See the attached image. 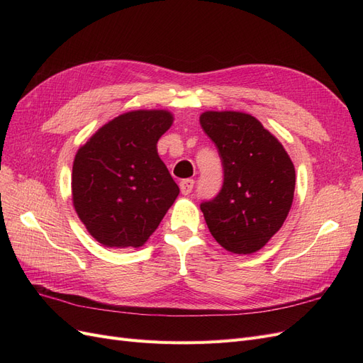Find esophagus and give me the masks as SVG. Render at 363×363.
<instances>
[{"label":"esophagus","mask_w":363,"mask_h":363,"mask_svg":"<svg viewBox=\"0 0 363 363\" xmlns=\"http://www.w3.org/2000/svg\"><path fill=\"white\" fill-rule=\"evenodd\" d=\"M194 180H191V179H186V180H182L180 182V191H182V194L183 195H189L191 192H192V189H194Z\"/></svg>","instance_id":"obj_1"}]
</instances>
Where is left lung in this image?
<instances>
[{
	"label": "left lung",
	"instance_id": "obj_1",
	"mask_svg": "<svg viewBox=\"0 0 363 363\" xmlns=\"http://www.w3.org/2000/svg\"><path fill=\"white\" fill-rule=\"evenodd\" d=\"M200 124L224 168L221 192L200 206L208 232L227 251L252 255L279 232L291 211L294 163L279 139L248 113L207 111Z\"/></svg>",
	"mask_w": 363,
	"mask_h": 363
}]
</instances>
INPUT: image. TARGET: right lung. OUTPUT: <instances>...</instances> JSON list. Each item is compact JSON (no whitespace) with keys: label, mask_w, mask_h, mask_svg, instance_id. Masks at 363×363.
Listing matches in <instances>:
<instances>
[{"label":"right lung","mask_w":363,"mask_h":363,"mask_svg":"<svg viewBox=\"0 0 363 363\" xmlns=\"http://www.w3.org/2000/svg\"><path fill=\"white\" fill-rule=\"evenodd\" d=\"M172 123L168 111H131L98 128L77 151L72 204L101 245L142 247L179 196L157 155V140Z\"/></svg>","instance_id":"add662e5"}]
</instances>
